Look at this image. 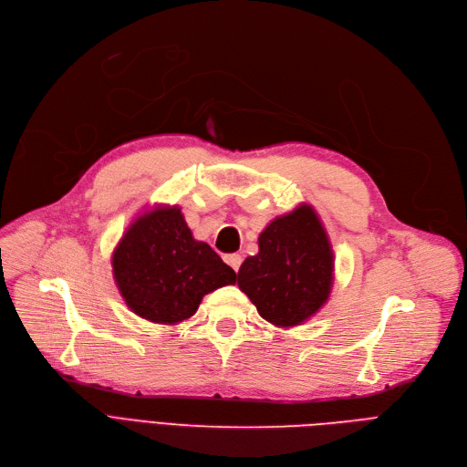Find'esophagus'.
I'll return each instance as SVG.
<instances>
[{
  "label": "esophagus",
  "instance_id": "esophagus-1",
  "mask_svg": "<svg viewBox=\"0 0 467 467\" xmlns=\"http://www.w3.org/2000/svg\"><path fill=\"white\" fill-rule=\"evenodd\" d=\"M225 263L227 265H231L234 271L238 273V268H240V265H242V257L238 255V254H231V255H225Z\"/></svg>",
  "mask_w": 467,
  "mask_h": 467
}]
</instances>
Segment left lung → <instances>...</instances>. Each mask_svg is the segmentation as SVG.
<instances>
[{
    "label": "left lung",
    "mask_w": 467,
    "mask_h": 467,
    "mask_svg": "<svg viewBox=\"0 0 467 467\" xmlns=\"http://www.w3.org/2000/svg\"><path fill=\"white\" fill-rule=\"evenodd\" d=\"M333 250L320 217L301 204L271 221L259 252L242 263L238 287L266 322L301 326L320 310L333 287Z\"/></svg>",
    "instance_id": "8db88e82"
}]
</instances>
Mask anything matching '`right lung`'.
Listing matches in <instances>:
<instances>
[{
	"label": "right lung",
	"mask_w": 467,
	"mask_h": 467,
	"mask_svg": "<svg viewBox=\"0 0 467 467\" xmlns=\"http://www.w3.org/2000/svg\"><path fill=\"white\" fill-rule=\"evenodd\" d=\"M113 278L129 308L143 320L176 326L191 317L236 273L206 242L192 238L178 206H155L138 215L111 257Z\"/></svg>",
	"instance_id": "1"
}]
</instances>
